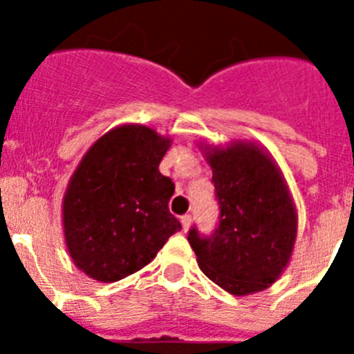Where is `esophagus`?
Instances as JSON below:
<instances>
[{
  "mask_svg": "<svg viewBox=\"0 0 354 354\" xmlns=\"http://www.w3.org/2000/svg\"><path fill=\"white\" fill-rule=\"evenodd\" d=\"M180 223H183L184 230H187V228H189V225H192V216L184 214L183 218H180Z\"/></svg>",
  "mask_w": 354,
  "mask_h": 354,
  "instance_id": "obj_1",
  "label": "esophagus"
}]
</instances>
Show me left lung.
<instances>
[{
  "instance_id": "8db88e82",
  "label": "left lung",
  "mask_w": 354,
  "mask_h": 354,
  "mask_svg": "<svg viewBox=\"0 0 354 354\" xmlns=\"http://www.w3.org/2000/svg\"><path fill=\"white\" fill-rule=\"evenodd\" d=\"M220 223L211 236L195 227L187 241L200 270L236 296L268 289L286 270L298 214L277 162L255 143L205 147Z\"/></svg>"
}]
</instances>
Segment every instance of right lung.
Returning <instances> with one entry per match:
<instances>
[{"label": "right lung", "mask_w": 354, "mask_h": 354, "mask_svg": "<svg viewBox=\"0 0 354 354\" xmlns=\"http://www.w3.org/2000/svg\"><path fill=\"white\" fill-rule=\"evenodd\" d=\"M168 149L154 129L124 124L83 156L64 196V232L84 274L106 283L129 277L183 228L168 209L174 183L159 171Z\"/></svg>", "instance_id": "obj_1"}]
</instances>
